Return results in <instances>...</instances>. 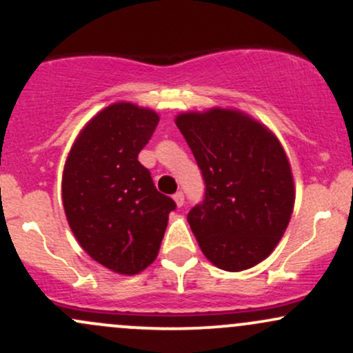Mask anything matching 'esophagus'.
Instances as JSON below:
<instances>
[{"label":"esophagus","mask_w":353,"mask_h":353,"mask_svg":"<svg viewBox=\"0 0 353 353\" xmlns=\"http://www.w3.org/2000/svg\"><path fill=\"white\" fill-rule=\"evenodd\" d=\"M172 199H174V202H176V205H177V208H182V205H184V194H182L181 190H179V192H176V194H174V197H172Z\"/></svg>","instance_id":"obj_1"}]
</instances>
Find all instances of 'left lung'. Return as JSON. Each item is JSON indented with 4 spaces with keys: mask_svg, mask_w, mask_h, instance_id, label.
<instances>
[{
    "mask_svg": "<svg viewBox=\"0 0 353 353\" xmlns=\"http://www.w3.org/2000/svg\"><path fill=\"white\" fill-rule=\"evenodd\" d=\"M176 124L205 182L204 202L188 214L209 262L241 272L272 254L289 225L295 185L277 136L230 108L185 111Z\"/></svg>",
    "mask_w": 353,
    "mask_h": 353,
    "instance_id": "obj_1",
    "label": "left lung"
}]
</instances>
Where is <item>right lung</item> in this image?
I'll use <instances>...</instances> for the list:
<instances>
[{"mask_svg": "<svg viewBox=\"0 0 353 353\" xmlns=\"http://www.w3.org/2000/svg\"><path fill=\"white\" fill-rule=\"evenodd\" d=\"M157 123L152 109L111 104L84 124L64 164L63 205L76 241L121 275L143 272L156 261L176 209L137 161Z\"/></svg>", "mask_w": 353, "mask_h": 353, "instance_id": "add662e5", "label": "right lung"}]
</instances>
